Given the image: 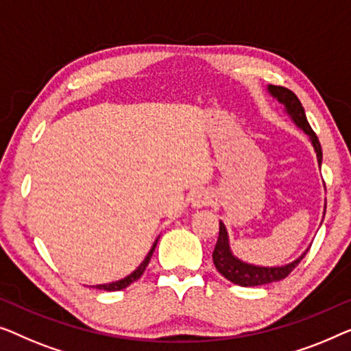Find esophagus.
<instances>
[{
  "label": "esophagus",
  "instance_id": "1",
  "mask_svg": "<svg viewBox=\"0 0 351 351\" xmlns=\"http://www.w3.org/2000/svg\"><path fill=\"white\" fill-rule=\"evenodd\" d=\"M211 202V197L206 191H197L194 192V195H192V205L197 206V208H200V206H206Z\"/></svg>",
  "mask_w": 351,
  "mask_h": 351
}]
</instances>
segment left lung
<instances>
[{"label": "left lung", "mask_w": 351, "mask_h": 351, "mask_svg": "<svg viewBox=\"0 0 351 351\" xmlns=\"http://www.w3.org/2000/svg\"><path fill=\"white\" fill-rule=\"evenodd\" d=\"M269 92L272 93L280 103H283L286 106V111H288V114L293 117V121L295 122V125L302 128V130L310 136L312 145L315 147V152H317L318 164L322 165V160H323L322 145H319L317 133L312 130V127L308 124L304 106L302 103L299 101L298 95H295L294 92H291L289 88L281 87V86H269ZM304 256L305 253L300 256L299 259H295L294 263L283 265V267H259V265L246 264L230 253L227 230L224 224L219 223V237L213 251V263L216 265V269H218V272L223 275L224 278L232 281V283L239 286H261V285L274 283V281H280L286 278V276L298 267L300 261L304 259Z\"/></svg>", "instance_id": "obj_1"}]
</instances>
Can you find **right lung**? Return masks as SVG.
I'll use <instances>...</instances> for the list:
<instances>
[{"label":"right lung","mask_w":351,"mask_h":351,"mask_svg":"<svg viewBox=\"0 0 351 351\" xmlns=\"http://www.w3.org/2000/svg\"><path fill=\"white\" fill-rule=\"evenodd\" d=\"M156 245H157V240H156V243L152 245V248H151L149 253H147L146 259L143 261V263L140 264V267H138V269L135 270V272L130 274V275H128V276H125V278L119 280V281H114V283H108V285H97L95 288H97V289H105V291H121V289L127 288V286H130V285L133 283V281H136L138 278H140V276L143 275V272H145V270H146L147 264H149V261H151V256H152V253H154V250H156Z\"/></svg>","instance_id":"add662e5"}]
</instances>
